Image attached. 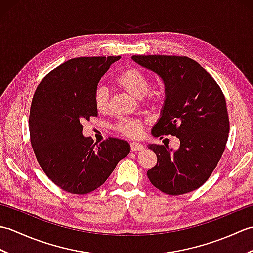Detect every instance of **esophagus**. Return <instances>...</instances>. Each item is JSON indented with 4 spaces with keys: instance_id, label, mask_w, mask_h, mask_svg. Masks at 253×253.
<instances>
[{
    "instance_id": "34e87169",
    "label": "esophagus",
    "mask_w": 253,
    "mask_h": 253,
    "mask_svg": "<svg viewBox=\"0 0 253 253\" xmlns=\"http://www.w3.org/2000/svg\"><path fill=\"white\" fill-rule=\"evenodd\" d=\"M130 150L132 152L135 151H141V150H143V146L140 143H137V142H131L130 143Z\"/></svg>"
}]
</instances>
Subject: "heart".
I'll return each mask as SVG.
<instances>
[{
  "label": "heart",
  "instance_id": "obj_1",
  "mask_svg": "<svg viewBox=\"0 0 253 253\" xmlns=\"http://www.w3.org/2000/svg\"><path fill=\"white\" fill-rule=\"evenodd\" d=\"M115 83L143 104L151 105L157 102L158 95L150 89V82L146 74L138 67H128L117 75ZM93 103L99 113H106L110 109V92L105 87H98L93 94ZM144 122L139 118H123L114 125V130L127 138H137L141 135Z\"/></svg>",
  "mask_w": 253,
  "mask_h": 253
}]
</instances>
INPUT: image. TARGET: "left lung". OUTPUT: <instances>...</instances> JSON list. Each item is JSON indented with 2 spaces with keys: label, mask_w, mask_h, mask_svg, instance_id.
I'll return each instance as SVG.
<instances>
[{
  "label": "left lung",
  "mask_w": 253,
  "mask_h": 253,
  "mask_svg": "<svg viewBox=\"0 0 253 253\" xmlns=\"http://www.w3.org/2000/svg\"><path fill=\"white\" fill-rule=\"evenodd\" d=\"M131 58L164 82L165 102L152 135L176 136L180 141L175 152L166 144H150L158 162L148 170V178L170 196L196 190L211 176L226 147L229 120L222 90L200 64L187 56Z\"/></svg>",
  "instance_id": "1"
}]
</instances>
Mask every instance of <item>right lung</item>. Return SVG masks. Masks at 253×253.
Returning a JSON list of instances; mask_svg holds the SVG:
<instances>
[{"label": "right lung", "mask_w": 253, "mask_h": 253, "mask_svg": "<svg viewBox=\"0 0 253 253\" xmlns=\"http://www.w3.org/2000/svg\"><path fill=\"white\" fill-rule=\"evenodd\" d=\"M121 56L76 57L41 80L32 98L30 143L45 175L74 195H85L105 182L130 151L128 142L109 138L93 144L83 123L98 115L93 94L101 77Z\"/></svg>", "instance_id": "1"}]
</instances>
